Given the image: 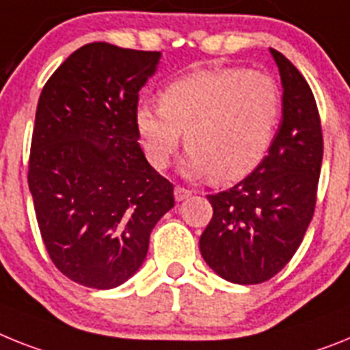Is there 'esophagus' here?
<instances>
[{
    "label": "esophagus",
    "instance_id": "obj_1",
    "mask_svg": "<svg viewBox=\"0 0 350 350\" xmlns=\"http://www.w3.org/2000/svg\"><path fill=\"white\" fill-rule=\"evenodd\" d=\"M173 195H175V200H177V202H182V200L189 198L191 191L186 189V187L177 186V187H175V191H173Z\"/></svg>",
    "mask_w": 350,
    "mask_h": 350
}]
</instances>
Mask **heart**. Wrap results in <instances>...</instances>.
Listing matches in <instances>:
<instances>
[{
	"instance_id": "obj_1",
	"label": "heart",
	"mask_w": 350,
	"mask_h": 350,
	"mask_svg": "<svg viewBox=\"0 0 350 350\" xmlns=\"http://www.w3.org/2000/svg\"><path fill=\"white\" fill-rule=\"evenodd\" d=\"M282 88L264 70L223 67L178 77L161 92V103L136 107V129L146 159L166 168L180 145L182 170L191 177L211 172L216 182L246 177L260 164L282 116Z\"/></svg>"
}]
</instances>
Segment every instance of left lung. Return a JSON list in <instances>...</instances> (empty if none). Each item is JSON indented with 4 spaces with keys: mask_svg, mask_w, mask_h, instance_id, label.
<instances>
[{
    "mask_svg": "<svg viewBox=\"0 0 350 350\" xmlns=\"http://www.w3.org/2000/svg\"><path fill=\"white\" fill-rule=\"evenodd\" d=\"M283 85L282 124L269 154L246 178L208 195L212 219L200 252L214 273L239 285L264 283L297 252L317 204L321 116L303 74L271 49Z\"/></svg>",
    "mask_w": 350,
    "mask_h": 350,
    "instance_id": "obj_1",
    "label": "left lung"
}]
</instances>
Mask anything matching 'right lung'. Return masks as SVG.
Returning a JSON list of instances; mask_svg holds the SVG:
<instances>
[{
  "label": "right lung",
  "mask_w": 350,
  "mask_h": 350,
  "mask_svg": "<svg viewBox=\"0 0 350 350\" xmlns=\"http://www.w3.org/2000/svg\"><path fill=\"white\" fill-rule=\"evenodd\" d=\"M159 58L86 44L38 98L28 164L38 228L59 273L90 288L127 282L175 205L173 184L148 164L136 129L139 90Z\"/></svg>",
  "instance_id": "1"
}]
</instances>
